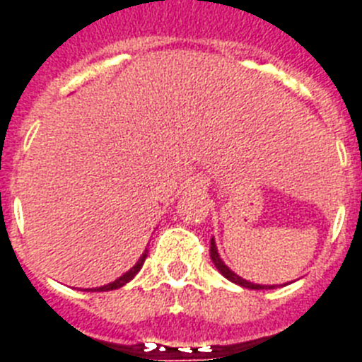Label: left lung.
I'll list each match as a JSON object with an SVG mask.
<instances>
[{
    "label": "left lung",
    "instance_id": "left-lung-1",
    "mask_svg": "<svg viewBox=\"0 0 362 362\" xmlns=\"http://www.w3.org/2000/svg\"><path fill=\"white\" fill-rule=\"evenodd\" d=\"M209 255H211V260H213V264H215V268L218 269V272L222 273V275H224L226 279H228V281L235 282V284L242 286V288H247V290H273V288H275V284H273V286L253 284V282L246 281V279H242V276L237 275V273H235V272H231V269H229L228 266H226L224 260L220 259L218 250H216V244H215V238H211V247H209ZM282 286H286V284H282Z\"/></svg>",
    "mask_w": 362,
    "mask_h": 362
}]
</instances>
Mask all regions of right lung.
<instances>
[{"label": "right lung", "mask_w": 362, "mask_h": 362, "mask_svg": "<svg viewBox=\"0 0 362 362\" xmlns=\"http://www.w3.org/2000/svg\"><path fill=\"white\" fill-rule=\"evenodd\" d=\"M146 259H147V250L144 251L142 257H140V259H138V262L134 264L133 268L129 269L127 273H124V275L118 276V279H116V281L109 282V284L100 286V288H93V290H90V291H111V290H118V288H122V286L127 284L129 281H133L134 275H136V273L140 272V269H142V266H144V262H146Z\"/></svg>", "instance_id": "add662e5"}]
</instances>
